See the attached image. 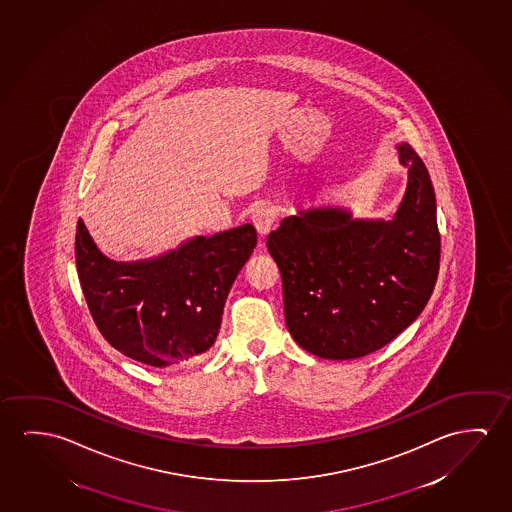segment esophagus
<instances>
[{
  "label": "esophagus",
  "instance_id": "34e87169",
  "mask_svg": "<svg viewBox=\"0 0 512 512\" xmlns=\"http://www.w3.org/2000/svg\"><path fill=\"white\" fill-rule=\"evenodd\" d=\"M252 222L255 225V229L259 232L260 237H266L271 229L275 227L276 222V211L271 206L262 204L259 208L253 211Z\"/></svg>",
  "mask_w": 512,
  "mask_h": 512
}]
</instances>
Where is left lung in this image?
Listing matches in <instances>:
<instances>
[{
	"mask_svg": "<svg viewBox=\"0 0 512 512\" xmlns=\"http://www.w3.org/2000/svg\"><path fill=\"white\" fill-rule=\"evenodd\" d=\"M396 148L408 179L393 218L312 208L283 218L267 236L282 273L285 322L313 356L345 361L382 349L421 315L435 289V192L410 144Z\"/></svg>",
	"mask_w": 512,
	"mask_h": 512,
	"instance_id": "1",
	"label": "left lung"
}]
</instances>
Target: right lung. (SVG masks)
Masks as SVG:
<instances>
[{
	"instance_id": "obj_1",
	"label": "right lung",
	"mask_w": 512,
	"mask_h": 512,
	"mask_svg": "<svg viewBox=\"0 0 512 512\" xmlns=\"http://www.w3.org/2000/svg\"><path fill=\"white\" fill-rule=\"evenodd\" d=\"M257 245L252 223L197 236L160 257L116 262L82 220L75 264L89 313L121 354L155 368L197 361L215 345L223 306Z\"/></svg>"
}]
</instances>
